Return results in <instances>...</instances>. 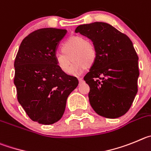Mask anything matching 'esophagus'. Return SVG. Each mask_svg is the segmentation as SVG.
Returning <instances> with one entry per match:
<instances>
[{"mask_svg": "<svg viewBox=\"0 0 151 151\" xmlns=\"http://www.w3.org/2000/svg\"><path fill=\"white\" fill-rule=\"evenodd\" d=\"M78 81H79V83H80V84L83 83L84 82V81H83V80L82 78H79V79H78Z\"/></svg>", "mask_w": 151, "mask_h": 151, "instance_id": "esophagus-1", "label": "esophagus"}]
</instances>
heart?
<instances>
[{
  "instance_id": "1",
  "label": "heart",
  "mask_w": 151,
  "mask_h": 151,
  "mask_svg": "<svg viewBox=\"0 0 151 151\" xmlns=\"http://www.w3.org/2000/svg\"><path fill=\"white\" fill-rule=\"evenodd\" d=\"M61 52L62 53L55 55V64L59 70L66 74L71 71L72 62H74L73 70L80 72L84 68L92 67L97 57L94 43L79 35L68 37L62 43Z\"/></svg>"
}]
</instances>
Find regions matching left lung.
Masks as SVG:
<instances>
[{"mask_svg": "<svg viewBox=\"0 0 151 151\" xmlns=\"http://www.w3.org/2000/svg\"><path fill=\"white\" fill-rule=\"evenodd\" d=\"M75 32L90 39L97 52L96 62L84 77L92 108L106 118L123 116L138 92V57L132 42L105 22L79 25Z\"/></svg>", "mask_w": 151, "mask_h": 151, "instance_id": "left-lung-1", "label": "left lung"}]
</instances>
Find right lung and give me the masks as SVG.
Here are the masks:
<instances>
[{
  "label": "right lung",
  "instance_id": "add662e5",
  "mask_svg": "<svg viewBox=\"0 0 151 151\" xmlns=\"http://www.w3.org/2000/svg\"><path fill=\"white\" fill-rule=\"evenodd\" d=\"M65 29L41 28L22 41L14 62L17 99L30 119L40 124L59 121L77 77L62 72L55 64L57 47Z\"/></svg>",
  "mask_w": 151,
  "mask_h": 151
}]
</instances>
